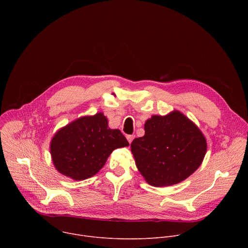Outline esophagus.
I'll return each mask as SVG.
<instances>
[{
    "label": "esophagus",
    "mask_w": 248,
    "mask_h": 248,
    "mask_svg": "<svg viewBox=\"0 0 248 248\" xmlns=\"http://www.w3.org/2000/svg\"><path fill=\"white\" fill-rule=\"evenodd\" d=\"M133 138H134V135H126V139H127L129 143H131V141L133 140Z\"/></svg>",
    "instance_id": "1"
}]
</instances>
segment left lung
Listing matches in <instances>:
<instances>
[{"label":"left lung","mask_w":248,"mask_h":248,"mask_svg":"<svg viewBox=\"0 0 248 248\" xmlns=\"http://www.w3.org/2000/svg\"><path fill=\"white\" fill-rule=\"evenodd\" d=\"M144 129V136L135 138L130 147L138 170L149 185H176L201 165L207 150L206 139L181 112L152 116Z\"/></svg>","instance_id":"8db88e82"}]
</instances>
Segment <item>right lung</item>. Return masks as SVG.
Wrapping results in <instances>:
<instances>
[{
	"mask_svg": "<svg viewBox=\"0 0 248 248\" xmlns=\"http://www.w3.org/2000/svg\"><path fill=\"white\" fill-rule=\"evenodd\" d=\"M129 143L120 129H111L103 113L81 117L59 129L51 140L55 168L75 181L96 174L111 153Z\"/></svg>",
	"mask_w": 248,
	"mask_h": 248,
	"instance_id": "right-lung-1",
	"label": "right lung"
}]
</instances>
